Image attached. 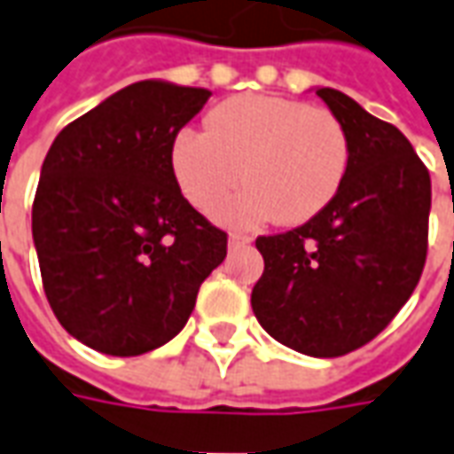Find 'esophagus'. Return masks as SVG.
Here are the masks:
<instances>
[{
  "instance_id": "34e87169",
  "label": "esophagus",
  "mask_w": 454,
  "mask_h": 454,
  "mask_svg": "<svg viewBox=\"0 0 454 454\" xmlns=\"http://www.w3.org/2000/svg\"><path fill=\"white\" fill-rule=\"evenodd\" d=\"M250 240H253V238L243 236V233H231V238H228V246H231V248H238V246H248Z\"/></svg>"
}]
</instances>
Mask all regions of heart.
<instances>
[{
  "label": "heart",
  "mask_w": 454,
  "mask_h": 454,
  "mask_svg": "<svg viewBox=\"0 0 454 454\" xmlns=\"http://www.w3.org/2000/svg\"><path fill=\"white\" fill-rule=\"evenodd\" d=\"M351 161V139L332 110L278 95H238L211 110L208 129L184 128L172 145L182 194L201 211L248 184L216 218L255 226L275 216L297 226L334 201Z\"/></svg>",
  "instance_id": "1"
}]
</instances>
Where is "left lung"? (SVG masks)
<instances>
[{"instance_id":"1","label":"left lung","mask_w":454,"mask_h":454,"mask_svg":"<svg viewBox=\"0 0 454 454\" xmlns=\"http://www.w3.org/2000/svg\"><path fill=\"white\" fill-rule=\"evenodd\" d=\"M317 95L351 139L347 179L307 223L258 236L265 270L250 304L272 339L332 359L379 337L413 294L427 255L430 174L391 122L334 88Z\"/></svg>"}]
</instances>
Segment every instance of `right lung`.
Here are the masks:
<instances>
[{
  "label": "right lung",
  "instance_id": "1",
  "mask_svg": "<svg viewBox=\"0 0 454 454\" xmlns=\"http://www.w3.org/2000/svg\"><path fill=\"white\" fill-rule=\"evenodd\" d=\"M211 98L139 81L59 132L41 167L31 233L61 326L110 356H139L186 325L226 231L184 199L176 132Z\"/></svg>",
  "mask_w": 454,
  "mask_h": 454
}]
</instances>
